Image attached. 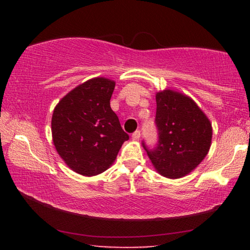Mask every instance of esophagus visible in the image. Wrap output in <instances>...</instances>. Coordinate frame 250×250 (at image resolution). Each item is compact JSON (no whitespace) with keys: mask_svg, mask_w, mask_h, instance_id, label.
<instances>
[{"mask_svg":"<svg viewBox=\"0 0 250 250\" xmlns=\"http://www.w3.org/2000/svg\"><path fill=\"white\" fill-rule=\"evenodd\" d=\"M140 136H141V132H140V131H135V132L132 134V139L135 140V141H138V140L140 139Z\"/></svg>","mask_w":250,"mask_h":250,"instance_id":"obj_1","label":"esophagus"}]
</instances>
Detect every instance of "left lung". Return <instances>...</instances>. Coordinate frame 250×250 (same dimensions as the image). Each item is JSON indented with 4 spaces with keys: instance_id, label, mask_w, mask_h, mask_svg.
Returning a JSON list of instances; mask_svg holds the SVG:
<instances>
[{
    "instance_id": "1",
    "label": "left lung",
    "mask_w": 250,
    "mask_h": 250,
    "mask_svg": "<svg viewBox=\"0 0 250 250\" xmlns=\"http://www.w3.org/2000/svg\"><path fill=\"white\" fill-rule=\"evenodd\" d=\"M156 102L159 141L156 149H146V153L160 175L181 179L197 168L209 151L211 123L196 102L181 92H157Z\"/></svg>"
}]
</instances>
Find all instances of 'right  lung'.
I'll return each instance as SVG.
<instances>
[{
  "label": "right lung",
  "instance_id": "1",
  "mask_svg": "<svg viewBox=\"0 0 250 250\" xmlns=\"http://www.w3.org/2000/svg\"><path fill=\"white\" fill-rule=\"evenodd\" d=\"M115 81L94 77L73 88L56 105L51 121L54 148L66 165L84 176L107 170L128 135L110 99Z\"/></svg>",
  "mask_w": 250,
  "mask_h": 250
}]
</instances>
